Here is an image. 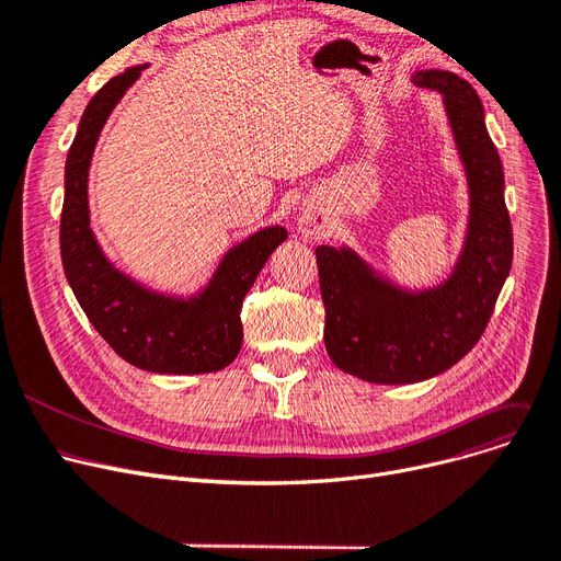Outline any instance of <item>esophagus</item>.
Wrapping results in <instances>:
<instances>
[{
  "label": "esophagus",
  "instance_id": "1",
  "mask_svg": "<svg viewBox=\"0 0 561 561\" xmlns=\"http://www.w3.org/2000/svg\"><path fill=\"white\" fill-rule=\"evenodd\" d=\"M300 229H302L307 236L319 233V231H321V220H319V217H316L313 213H302V215H300Z\"/></svg>",
  "mask_w": 561,
  "mask_h": 561
}]
</instances>
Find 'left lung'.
I'll list each match as a JSON object with an SVG mask.
<instances>
[{
  "mask_svg": "<svg viewBox=\"0 0 561 561\" xmlns=\"http://www.w3.org/2000/svg\"><path fill=\"white\" fill-rule=\"evenodd\" d=\"M417 87L443 93L470 185V229L454 275L422 294L378 279L351 250L316 248L325 305V348L341 371L378 385L433 378L466 357L489 325L514 261L504 172L470 82L420 70Z\"/></svg>",
  "mask_w": 561,
  "mask_h": 561,
  "instance_id": "1",
  "label": "left lung"
}]
</instances>
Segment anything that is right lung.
Masks as SVG:
<instances>
[{"label":"right lung","mask_w":561,"mask_h":561,"mask_svg":"<svg viewBox=\"0 0 561 561\" xmlns=\"http://www.w3.org/2000/svg\"><path fill=\"white\" fill-rule=\"evenodd\" d=\"M144 68H128L93 95L70 144L59 225L64 273L91 325L133 367L153 374L220 371L236 359L242 344V300L288 233L267 227L240 242L204 294L187 302L156 296L114 271L89 229L87 176L110 112Z\"/></svg>","instance_id":"obj_1"}]
</instances>
